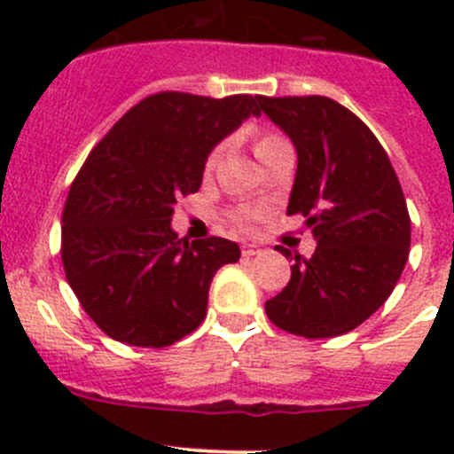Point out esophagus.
Here are the masks:
<instances>
[{
    "instance_id": "esophagus-1",
    "label": "esophagus",
    "mask_w": 454,
    "mask_h": 454,
    "mask_svg": "<svg viewBox=\"0 0 454 454\" xmlns=\"http://www.w3.org/2000/svg\"><path fill=\"white\" fill-rule=\"evenodd\" d=\"M259 253H261L259 246H254V244H244V246H241V254H244V256H254V254H259Z\"/></svg>"
}]
</instances>
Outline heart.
I'll return each mask as SVG.
<instances>
[{
    "instance_id": "obj_1",
    "label": "heart",
    "mask_w": 454,
    "mask_h": 454,
    "mask_svg": "<svg viewBox=\"0 0 454 454\" xmlns=\"http://www.w3.org/2000/svg\"><path fill=\"white\" fill-rule=\"evenodd\" d=\"M278 142H286V140H283L278 134H272V131H256L254 134L256 155L263 153V151L270 149V146L278 145ZM219 151H222V146H217V149L208 155V160H206V171H210V168L215 167V162H217V158H219ZM250 219H253V213H250V210H241V213H237V222L239 223H248Z\"/></svg>"
}]
</instances>
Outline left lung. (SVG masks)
<instances>
[{
    "mask_svg": "<svg viewBox=\"0 0 454 454\" xmlns=\"http://www.w3.org/2000/svg\"><path fill=\"white\" fill-rule=\"evenodd\" d=\"M261 112L294 145L287 215H305L318 244L312 259L294 256L290 283L265 314L296 336H340L382 308L409 259L400 180L369 127L327 96H261Z\"/></svg>",
    "mask_w": 454,
    "mask_h": 454,
    "instance_id": "8db88e82",
    "label": "left lung"
}]
</instances>
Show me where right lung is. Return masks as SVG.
<instances>
[{
  "label": "right lung",
  "mask_w": 454,
  "mask_h": 454,
  "mask_svg": "<svg viewBox=\"0 0 454 454\" xmlns=\"http://www.w3.org/2000/svg\"><path fill=\"white\" fill-rule=\"evenodd\" d=\"M261 96L162 91L140 100L81 167L63 208L61 259L90 318L118 342L168 347L206 318L235 241H186L171 228L180 195L198 193L210 151L261 116Z\"/></svg>",
  "instance_id": "add662e5"
}]
</instances>
